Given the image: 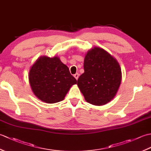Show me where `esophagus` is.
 Listing matches in <instances>:
<instances>
[{
	"label": "esophagus",
	"instance_id": "34e87169",
	"mask_svg": "<svg viewBox=\"0 0 151 151\" xmlns=\"http://www.w3.org/2000/svg\"><path fill=\"white\" fill-rule=\"evenodd\" d=\"M74 76H75V78L76 80H78V76H79V74H78V73H76V74H75V75H74Z\"/></svg>",
	"mask_w": 151,
	"mask_h": 151
}]
</instances>
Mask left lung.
<instances>
[{"mask_svg":"<svg viewBox=\"0 0 151 151\" xmlns=\"http://www.w3.org/2000/svg\"><path fill=\"white\" fill-rule=\"evenodd\" d=\"M84 69L77 85L85 100L97 106L110 102L121 82V69L117 60L104 49L94 47L86 54Z\"/></svg>","mask_w":151,"mask_h":151,"instance_id":"obj_1","label":"left lung"}]
</instances>
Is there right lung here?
Here are the masks:
<instances>
[{"instance_id":"add662e5","label":"right lung","mask_w":151,"mask_h":151,"mask_svg":"<svg viewBox=\"0 0 151 151\" xmlns=\"http://www.w3.org/2000/svg\"><path fill=\"white\" fill-rule=\"evenodd\" d=\"M28 78L35 95L47 103L63 100L70 88L77 82L58 57L40 58L31 67Z\"/></svg>"}]
</instances>
